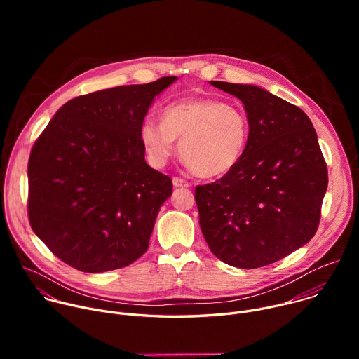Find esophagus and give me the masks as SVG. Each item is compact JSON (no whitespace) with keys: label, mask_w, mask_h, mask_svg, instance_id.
I'll return each instance as SVG.
<instances>
[{"label":"esophagus","mask_w":359,"mask_h":359,"mask_svg":"<svg viewBox=\"0 0 359 359\" xmlns=\"http://www.w3.org/2000/svg\"><path fill=\"white\" fill-rule=\"evenodd\" d=\"M173 186L175 187H189L190 183L182 177H173Z\"/></svg>","instance_id":"obj_1"}]
</instances>
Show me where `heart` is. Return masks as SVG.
I'll return each instance as SVG.
<instances>
[{
  "mask_svg": "<svg viewBox=\"0 0 359 359\" xmlns=\"http://www.w3.org/2000/svg\"><path fill=\"white\" fill-rule=\"evenodd\" d=\"M250 126L241 108L215 97H184L166 105L162 122L146 118L139 130L151 166L163 168L175 151L198 177L215 179L233 172L248 143Z\"/></svg>",
  "mask_w": 359,
  "mask_h": 359,
  "instance_id": "obj_1",
  "label": "heart"
}]
</instances>
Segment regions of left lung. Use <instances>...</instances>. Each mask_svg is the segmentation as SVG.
I'll use <instances>...</instances> for the list:
<instances>
[{
  "label": "left lung",
  "mask_w": 359,
  "mask_h": 359,
  "mask_svg": "<svg viewBox=\"0 0 359 359\" xmlns=\"http://www.w3.org/2000/svg\"><path fill=\"white\" fill-rule=\"evenodd\" d=\"M210 83L243 102L250 135L233 172L196 187L200 229L223 263L264 267L314 237L327 163L310 118L298 107L259 86Z\"/></svg>",
  "instance_id": "obj_1"
}]
</instances>
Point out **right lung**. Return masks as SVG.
<instances>
[{
	"instance_id": "add662e5",
	"label": "right lung",
	"mask_w": 359,
	"mask_h": 359,
	"mask_svg": "<svg viewBox=\"0 0 359 359\" xmlns=\"http://www.w3.org/2000/svg\"><path fill=\"white\" fill-rule=\"evenodd\" d=\"M176 76L68 100L28 161V219L65 264L83 273L143 255L172 179L144 162L139 130L151 100Z\"/></svg>"
}]
</instances>
